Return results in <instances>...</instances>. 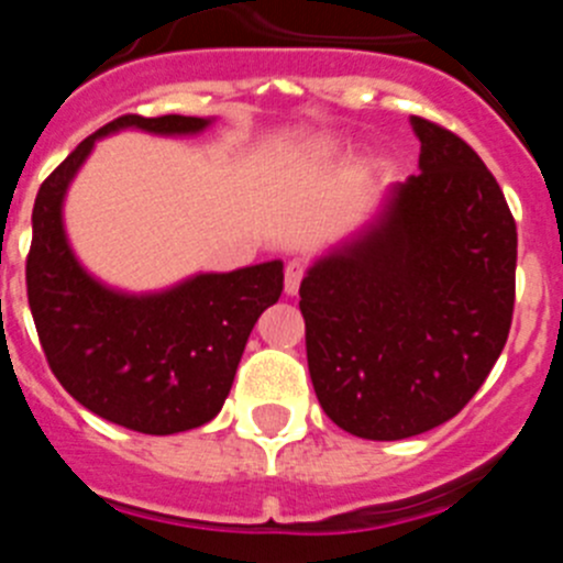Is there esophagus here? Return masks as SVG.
Masks as SVG:
<instances>
[{
    "mask_svg": "<svg viewBox=\"0 0 563 563\" xmlns=\"http://www.w3.org/2000/svg\"><path fill=\"white\" fill-rule=\"evenodd\" d=\"M301 278H305V262H301V258H292V262H287V271H285L287 296H296L298 287H301Z\"/></svg>",
    "mask_w": 563,
    "mask_h": 563,
    "instance_id": "1",
    "label": "esophagus"
}]
</instances>
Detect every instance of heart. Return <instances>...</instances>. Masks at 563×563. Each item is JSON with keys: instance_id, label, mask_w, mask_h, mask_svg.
<instances>
[{"instance_id": "b5f03b06", "label": "heart", "mask_w": 563, "mask_h": 563, "mask_svg": "<svg viewBox=\"0 0 563 563\" xmlns=\"http://www.w3.org/2000/svg\"><path fill=\"white\" fill-rule=\"evenodd\" d=\"M332 152H335V143L330 141H312L310 146H307V157H312V161H324Z\"/></svg>"}]
</instances>
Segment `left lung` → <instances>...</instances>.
<instances>
[{
  "label": "left lung",
  "mask_w": 563,
  "mask_h": 563,
  "mask_svg": "<svg viewBox=\"0 0 563 563\" xmlns=\"http://www.w3.org/2000/svg\"><path fill=\"white\" fill-rule=\"evenodd\" d=\"M420 174L301 278L321 409L363 440H406L460 415L505 350L516 222L479 154L411 118Z\"/></svg>",
  "instance_id": "1"
}]
</instances>
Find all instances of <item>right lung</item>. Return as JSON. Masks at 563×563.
<instances>
[{"instance_id": "right-lung-1", "label": "right lung", "mask_w": 563, "mask_h": 563, "mask_svg": "<svg viewBox=\"0 0 563 563\" xmlns=\"http://www.w3.org/2000/svg\"><path fill=\"white\" fill-rule=\"evenodd\" d=\"M213 118L123 114L76 146L33 206L27 301L49 369L84 409L141 434H177L220 415L258 316L285 287V262L231 273H194L163 290L129 292L81 265L69 245L64 202L109 134H202Z\"/></svg>"}]
</instances>
